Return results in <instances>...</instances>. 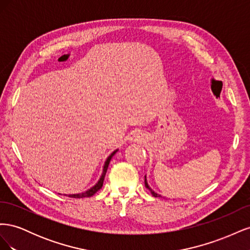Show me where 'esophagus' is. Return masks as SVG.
Returning a JSON list of instances; mask_svg holds the SVG:
<instances>
[{
  "instance_id": "1",
  "label": "esophagus",
  "mask_w": 250,
  "mask_h": 250,
  "mask_svg": "<svg viewBox=\"0 0 250 250\" xmlns=\"http://www.w3.org/2000/svg\"><path fill=\"white\" fill-rule=\"evenodd\" d=\"M129 141L131 143H142L144 141V139H143V135L141 132H137L132 135Z\"/></svg>"
}]
</instances>
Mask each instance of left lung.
Here are the masks:
<instances>
[{"mask_svg": "<svg viewBox=\"0 0 250 250\" xmlns=\"http://www.w3.org/2000/svg\"><path fill=\"white\" fill-rule=\"evenodd\" d=\"M145 187L148 188V190L151 192V194H152V196H154V197H162V195H160V194H157V193H155L152 188H151L150 187H149V185H148V181H147V177H146V175H145Z\"/></svg>", "mask_w": 250, "mask_h": 250, "instance_id": "1", "label": "left lung"}]
</instances>
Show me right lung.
I'll list each match as a JSON object with an SVG mask.
<instances>
[{"mask_svg":"<svg viewBox=\"0 0 250 250\" xmlns=\"http://www.w3.org/2000/svg\"><path fill=\"white\" fill-rule=\"evenodd\" d=\"M118 150H119V149H116V150L113 151V152H111V153L109 154V156L106 158V161H105V163H104V165H103V169H102L101 176H100L99 180H98L97 183H96V185H94L92 188H89L88 190H86V191H84V192H82V193H78V194H69V195L64 194V195H65V196H69V197H74V198H85V197H90V196H93L97 191H99L100 188H102V186H103V181H104L105 174H106V171H107V168H108V165H109V163H110L111 157L118 152Z\"/></svg>","mask_w":250,"mask_h":250,"instance_id":"right-lung-1","label":"right lung"}]
</instances>
